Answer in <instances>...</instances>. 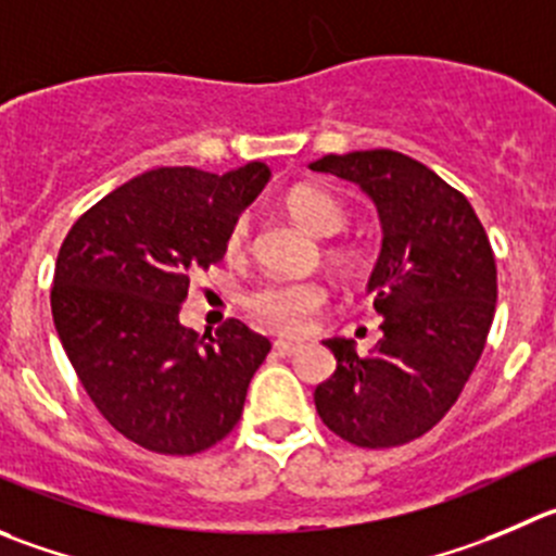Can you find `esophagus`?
<instances>
[{"label": "esophagus", "mask_w": 556, "mask_h": 556, "mask_svg": "<svg viewBox=\"0 0 556 556\" xmlns=\"http://www.w3.org/2000/svg\"><path fill=\"white\" fill-rule=\"evenodd\" d=\"M300 346H303V343H300V341H287V338H278V341H275V352L281 354V357H289V354L300 352Z\"/></svg>", "instance_id": "34e87169"}]
</instances>
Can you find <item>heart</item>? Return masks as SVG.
Wrapping results in <instances>:
<instances>
[{
    "label": "heart",
    "instance_id": "1",
    "mask_svg": "<svg viewBox=\"0 0 556 556\" xmlns=\"http://www.w3.org/2000/svg\"><path fill=\"white\" fill-rule=\"evenodd\" d=\"M283 207L292 215L298 226H303L314 237H332L346 226V210L341 207L336 195L316 185H298L287 193ZM248 245V220H235L226 237V251L231 256H240ZM330 258L336 264L352 262L349 251H332ZM325 303V289L319 283H264L248 298V308L256 319L275 330L294 332L305 325L308 314H314Z\"/></svg>",
    "mask_w": 556,
    "mask_h": 556
}]
</instances>
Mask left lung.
Wrapping results in <instances>:
<instances>
[{
    "instance_id": "1",
    "label": "left lung",
    "mask_w": 556,
    "mask_h": 556,
    "mask_svg": "<svg viewBox=\"0 0 556 556\" xmlns=\"http://www.w3.org/2000/svg\"><path fill=\"white\" fill-rule=\"evenodd\" d=\"M311 172L357 185L377 207L382 248L368 278L382 338L357 354L327 338L336 374L314 390L321 422L357 447H395L445 417L483 354L496 264L467 195L393 150L325 155Z\"/></svg>"
}]
</instances>
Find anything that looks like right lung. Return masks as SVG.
Wrapping results in <instances>:
<instances>
[{
  "label": "right lung",
  "mask_w": 556,
  "mask_h": 556,
  "mask_svg": "<svg viewBox=\"0 0 556 556\" xmlns=\"http://www.w3.org/2000/svg\"><path fill=\"white\" fill-rule=\"evenodd\" d=\"M269 177L262 161L226 174L155 168L111 190L62 242L56 336L100 415L147 451H207L240 420L269 341L240 319L188 330L179 305Z\"/></svg>",
  "instance_id": "obj_1"
}]
</instances>
